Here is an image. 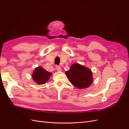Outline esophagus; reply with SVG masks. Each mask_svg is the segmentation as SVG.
<instances>
[{
	"label": "esophagus",
	"mask_w": 129,
	"mask_h": 129,
	"mask_svg": "<svg viewBox=\"0 0 129 129\" xmlns=\"http://www.w3.org/2000/svg\"><path fill=\"white\" fill-rule=\"evenodd\" d=\"M56 69L57 70V71H58V72H61V68L60 66H56Z\"/></svg>",
	"instance_id": "esophagus-1"
}]
</instances>
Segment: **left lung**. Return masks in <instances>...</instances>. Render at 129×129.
<instances>
[{
  "mask_svg": "<svg viewBox=\"0 0 129 129\" xmlns=\"http://www.w3.org/2000/svg\"><path fill=\"white\" fill-rule=\"evenodd\" d=\"M65 74L71 83L79 89L87 88L93 82L92 71L79 63L72 64Z\"/></svg>",
  "mask_w": 129,
  "mask_h": 129,
  "instance_id": "8db88e82",
  "label": "left lung"
}]
</instances>
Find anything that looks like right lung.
<instances>
[{"label": "right lung", "mask_w": 129, "mask_h": 129, "mask_svg": "<svg viewBox=\"0 0 129 129\" xmlns=\"http://www.w3.org/2000/svg\"><path fill=\"white\" fill-rule=\"evenodd\" d=\"M52 75V73H49L41 66H39L34 70L32 77L35 82L39 85H41L46 83Z\"/></svg>", "instance_id": "add662e5"}]
</instances>
